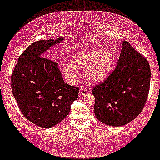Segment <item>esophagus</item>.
<instances>
[{"label":"esophagus","instance_id":"obj_1","mask_svg":"<svg viewBox=\"0 0 160 160\" xmlns=\"http://www.w3.org/2000/svg\"><path fill=\"white\" fill-rule=\"evenodd\" d=\"M80 93L81 95L84 96V95H86V94L88 93V91L86 89H85V88H82V89L80 90Z\"/></svg>","mask_w":160,"mask_h":160}]
</instances>
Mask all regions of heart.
Listing matches in <instances>:
<instances>
[{"mask_svg": "<svg viewBox=\"0 0 160 160\" xmlns=\"http://www.w3.org/2000/svg\"><path fill=\"white\" fill-rule=\"evenodd\" d=\"M73 62L65 64L63 72L68 81L74 82L78 77V68H84L86 79L92 83L103 81L108 76L113 67L114 56L108 49L92 47L80 51L72 58Z\"/></svg>", "mask_w": 160, "mask_h": 160, "instance_id": "1", "label": "heart"}]
</instances>
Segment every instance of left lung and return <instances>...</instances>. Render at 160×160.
<instances>
[{"instance_id":"8db88e82","label":"left lung","mask_w":160,"mask_h":160,"mask_svg":"<svg viewBox=\"0 0 160 160\" xmlns=\"http://www.w3.org/2000/svg\"><path fill=\"white\" fill-rule=\"evenodd\" d=\"M117 67L92 90L97 119L111 127L125 125L142 111L148 95L151 72L148 61L122 41Z\"/></svg>"}]
</instances>
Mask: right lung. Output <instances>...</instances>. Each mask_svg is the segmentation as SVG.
I'll return each mask as SVG.
<instances>
[{"mask_svg":"<svg viewBox=\"0 0 160 160\" xmlns=\"http://www.w3.org/2000/svg\"><path fill=\"white\" fill-rule=\"evenodd\" d=\"M64 39L40 40L29 45L12 74V91L21 112L40 127H52L62 121L78 97L79 88L63 80L58 64L42 57Z\"/></svg>","mask_w":160,"mask_h":160,"instance_id":"right-lung-1","label":"right lung"}]
</instances>
